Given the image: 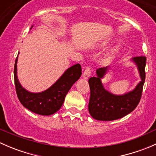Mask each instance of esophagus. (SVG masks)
<instances>
[{"instance_id":"34e87169","label":"esophagus","mask_w":156,"mask_h":156,"mask_svg":"<svg viewBox=\"0 0 156 156\" xmlns=\"http://www.w3.org/2000/svg\"><path fill=\"white\" fill-rule=\"evenodd\" d=\"M90 73H91L90 68V67H87L85 70H84V73H83L82 77L84 78V79H87V78L90 77Z\"/></svg>"}]
</instances>
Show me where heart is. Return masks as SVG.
<instances>
[{"label":"heart","instance_id":"1","mask_svg":"<svg viewBox=\"0 0 156 156\" xmlns=\"http://www.w3.org/2000/svg\"><path fill=\"white\" fill-rule=\"evenodd\" d=\"M111 44H112L111 41H104L103 42V43L100 44V48H108V47H109Z\"/></svg>","mask_w":156,"mask_h":156}]
</instances>
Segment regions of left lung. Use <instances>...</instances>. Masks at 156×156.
Returning a JSON list of instances; mask_svg holds the SVG:
<instances>
[{"label":"left lung","mask_w":156,"mask_h":156,"mask_svg":"<svg viewBox=\"0 0 156 156\" xmlns=\"http://www.w3.org/2000/svg\"><path fill=\"white\" fill-rule=\"evenodd\" d=\"M130 61L137 68L140 81L132 90L125 94L116 95L109 92L103 86L101 80L104 78L109 66L97 69V76L89 78L90 98L88 110L94 119L98 121L116 120L131 112L138 105L145 82L146 58L138 56L131 58Z\"/></svg>","instance_id":"1"}]
</instances>
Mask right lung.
Returning <instances> with one entry per match:
<instances>
[{
    "label": "right lung",
    "instance_id": "1",
    "mask_svg": "<svg viewBox=\"0 0 156 156\" xmlns=\"http://www.w3.org/2000/svg\"><path fill=\"white\" fill-rule=\"evenodd\" d=\"M32 27L33 26H31ZM17 61L18 56L14 66V80L17 97L24 107L41 115H51L59 110L70 88L81 75V65L75 64L67 69L57 81L47 90L38 93L30 92L23 87L19 81Z\"/></svg>",
    "mask_w": 156,
    "mask_h": 156
}]
</instances>
